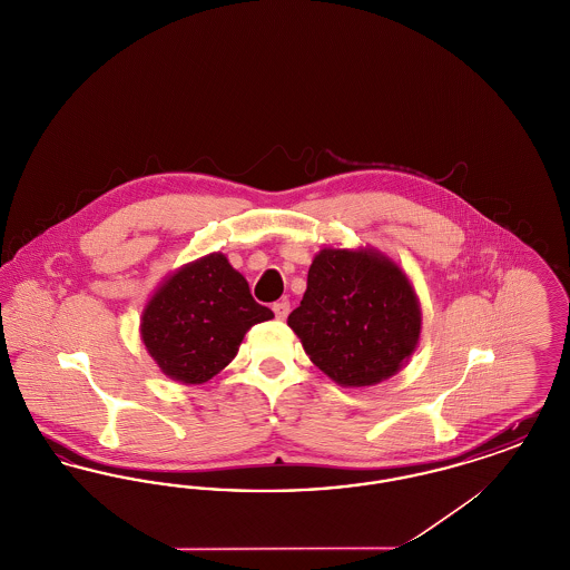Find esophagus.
Returning a JSON list of instances; mask_svg holds the SVG:
<instances>
[{
    "mask_svg": "<svg viewBox=\"0 0 570 570\" xmlns=\"http://www.w3.org/2000/svg\"><path fill=\"white\" fill-rule=\"evenodd\" d=\"M273 314H275V318H277V321H286V316L291 314V303H288L286 298H282V301L273 303Z\"/></svg>",
    "mask_w": 570,
    "mask_h": 570,
    "instance_id": "obj_1",
    "label": "esophagus"
}]
</instances>
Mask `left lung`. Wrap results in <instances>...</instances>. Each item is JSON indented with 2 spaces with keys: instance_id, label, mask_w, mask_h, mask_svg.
<instances>
[{
  "instance_id": "8db88e82",
  "label": "left lung",
  "mask_w": 570,
  "mask_h": 570,
  "mask_svg": "<svg viewBox=\"0 0 570 570\" xmlns=\"http://www.w3.org/2000/svg\"><path fill=\"white\" fill-rule=\"evenodd\" d=\"M288 326L309 361L342 386L397 374L421 335V305L406 277L379 249H321Z\"/></svg>"
}]
</instances>
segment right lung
<instances>
[{"label": "right lung", "mask_w": 570, "mask_h": 570, "mask_svg": "<svg viewBox=\"0 0 570 570\" xmlns=\"http://www.w3.org/2000/svg\"><path fill=\"white\" fill-rule=\"evenodd\" d=\"M272 318L244 275L214 252L164 279L142 309L140 337L164 376L203 384L235 358L252 326Z\"/></svg>", "instance_id": "right-lung-1"}]
</instances>
